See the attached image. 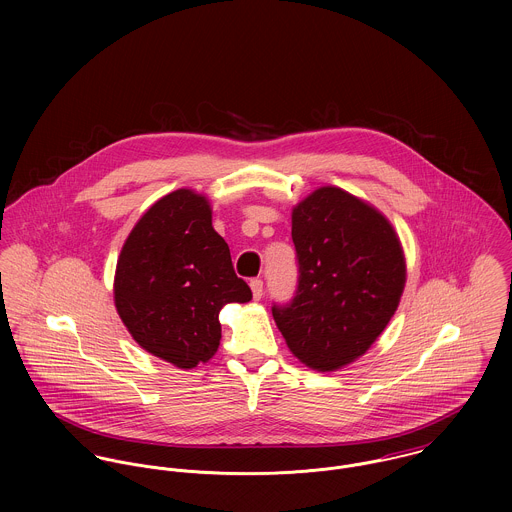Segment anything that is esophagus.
Wrapping results in <instances>:
<instances>
[{"label": "esophagus", "mask_w": 512, "mask_h": 512, "mask_svg": "<svg viewBox=\"0 0 512 512\" xmlns=\"http://www.w3.org/2000/svg\"><path fill=\"white\" fill-rule=\"evenodd\" d=\"M250 288H252L254 299H260L264 293V282L260 278H254V280H250Z\"/></svg>", "instance_id": "1"}]
</instances>
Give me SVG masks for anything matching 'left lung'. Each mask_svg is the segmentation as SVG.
<instances>
[{
	"instance_id": "obj_1",
	"label": "left lung",
	"mask_w": 512,
	"mask_h": 512,
	"mask_svg": "<svg viewBox=\"0 0 512 512\" xmlns=\"http://www.w3.org/2000/svg\"><path fill=\"white\" fill-rule=\"evenodd\" d=\"M297 288L272 315L293 355L335 370L365 355L394 315L406 264L392 224L339 187H321L292 215Z\"/></svg>"
}]
</instances>
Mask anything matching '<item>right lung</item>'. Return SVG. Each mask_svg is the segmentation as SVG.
I'll list each match as a JSON object with an SVG mask.
<instances>
[{"instance_id":"1","label":"right lung","mask_w":512,"mask_h":512,"mask_svg":"<svg viewBox=\"0 0 512 512\" xmlns=\"http://www.w3.org/2000/svg\"><path fill=\"white\" fill-rule=\"evenodd\" d=\"M250 299L209 201L191 189L159 199L120 252L114 301L124 325L147 353L179 368L207 363L219 349L220 309Z\"/></svg>"}]
</instances>
